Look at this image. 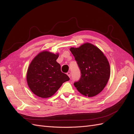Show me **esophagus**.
Instances as JSON below:
<instances>
[{"mask_svg": "<svg viewBox=\"0 0 134 134\" xmlns=\"http://www.w3.org/2000/svg\"><path fill=\"white\" fill-rule=\"evenodd\" d=\"M67 75H68V76H69L70 77H71V72H68L67 73Z\"/></svg>", "mask_w": 134, "mask_h": 134, "instance_id": "34e87169", "label": "esophagus"}]
</instances>
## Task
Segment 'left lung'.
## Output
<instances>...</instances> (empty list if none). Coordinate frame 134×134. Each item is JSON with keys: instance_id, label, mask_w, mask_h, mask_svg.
Returning <instances> with one entry per match:
<instances>
[{"instance_id": "1", "label": "left lung", "mask_w": 134, "mask_h": 134, "mask_svg": "<svg viewBox=\"0 0 134 134\" xmlns=\"http://www.w3.org/2000/svg\"><path fill=\"white\" fill-rule=\"evenodd\" d=\"M80 71V77L74 85L80 94L92 97L99 94L108 82L110 67L100 49L90 43L70 48Z\"/></svg>"}]
</instances>
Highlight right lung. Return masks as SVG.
<instances>
[{
    "mask_svg": "<svg viewBox=\"0 0 134 134\" xmlns=\"http://www.w3.org/2000/svg\"><path fill=\"white\" fill-rule=\"evenodd\" d=\"M58 54L42 51L30 63L27 73V81L30 90L36 96L46 98L52 96L64 82L70 80L61 71L57 62Z\"/></svg>",
    "mask_w": 134,
    "mask_h": 134,
    "instance_id": "obj_1",
    "label": "right lung"
}]
</instances>
